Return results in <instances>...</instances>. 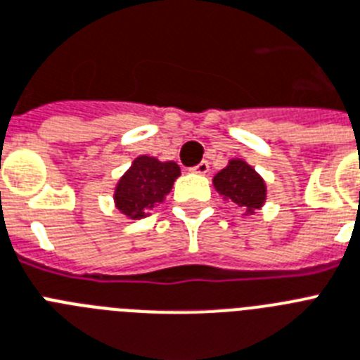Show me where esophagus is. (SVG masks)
Returning a JSON list of instances; mask_svg holds the SVG:
<instances>
[{"mask_svg": "<svg viewBox=\"0 0 360 360\" xmlns=\"http://www.w3.org/2000/svg\"><path fill=\"white\" fill-rule=\"evenodd\" d=\"M191 171H193V173H197V174H206L207 171H210V163H207L206 160H202V162L198 163V165H195Z\"/></svg>", "mask_w": 360, "mask_h": 360, "instance_id": "obj_1", "label": "esophagus"}]
</instances>
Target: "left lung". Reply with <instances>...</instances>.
Segmentation results:
<instances>
[{"instance_id":"8db88e82","label":"left lung","mask_w":360,"mask_h":360,"mask_svg":"<svg viewBox=\"0 0 360 360\" xmlns=\"http://www.w3.org/2000/svg\"><path fill=\"white\" fill-rule=\"evenodd\" d=\"M213 186L239 212L254 213L266 200V186L245 160H230L222 171L213 176Z\"/></svg>"}]
</instances>
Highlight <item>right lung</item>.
Listing matches in <instances>:
<instances>
[{"instance_id": "add662e5", "label": "right lung", "mask_w": 360, "mask_h": 360, "mask_svg": "<svg viewBox=\"0 0 360 360\" xmlns=\"http://www.w3.org/2000/svg\"><path fill=\"white\" fill-rule=\"evenodd\" d=\"M178 176L180 167L174 162L139 156L115 186V207L130 219H143L156 204L163 202Z\"/></svg>"}]
</instances>
